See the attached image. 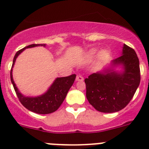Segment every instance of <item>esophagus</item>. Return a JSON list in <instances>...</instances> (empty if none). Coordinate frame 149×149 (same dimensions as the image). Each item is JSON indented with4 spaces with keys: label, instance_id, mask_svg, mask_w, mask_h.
Returning a JSON list of instances; mask_svg holds the SVG:
<instances>
[{
    "label": "esophagus",
    "instance_id": "34e87169",
    "mask_svg": "<svg viewBox=\"0 0 149 149\" xmlns=\"http://www.w3.org/2000/svg\"><path fill=\"white\" fill-rule=\"evenodd\" d=\"M76 81H84V77H83L81 75H80V74H78V75H77V77H76Z\"/></svg>",
    "mask_w": 149,
    "mask_h": 149
}]
</instances>
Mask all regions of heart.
<instances>
[{
  "label": "heart",
  "mask_w": 149,
  "mask_h": 149,
  "mask_svg": "<svg viewBox=\"0 0 149 149\" xmlns=\"http://www.w3.org/2000/svg\"><path fill=\"white\" fill-rule=\"evenodd\" d=\"M98 53V49L97 48H93V49H91L90 51L88 52V57L89 58H93ZM109 55V52L108 51H107V50H102V51L100 52L99 54V58L101 60H106L107 57H108Z\"/></svg>",
  "instance_id": "heart-1"
}]
</instances>
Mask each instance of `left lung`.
Returning <instances> with one entry per match:
<instances>
[{
	"label": "left lung",
	"instance_id": "obj_1",
	"mask_svg": "<svg viewBox=\"0 0 149 149\" xmlns=\"http://www.w3.org/2000/svg\"><path fill=\"white\" fill-rule=\"evenodd\" d=\"M122 65L118 73L104 70L93 73L85 79L86 98L95 110L114 113L125 108L131 101L140 83L139 62L132 48L124 45L122 55L112 61V65Z\"/></svg>",
	"mask_w": 149,
	"mask_h": 149
}]
</instances>
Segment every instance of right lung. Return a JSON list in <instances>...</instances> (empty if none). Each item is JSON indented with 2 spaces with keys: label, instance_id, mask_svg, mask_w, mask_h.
I'll use <instances>...</instances> for the list:
<instances>
[{
  "label": "right lung",
  "instance_id": "obj_1",
  "mask_svg": "<svg viewBox=\"0 0 149 149\" xmlns=\"http://www.w3.org/2000/svg\"><path fill=\"white\" fill-rule=\"evenodd\" d=\"M45 46V44H32L28 46H26L25 48H22L17 51L14 58H13V68L14 63L17 56L22 53V51L26 48H33L36 46ZM11 68L10 71V78L11 82L13 85V87L15 91L18 100L20 101L22 104L25 108L30 111L36 113L38 114H48L54 113L60 107L64 99L65 98L68 90L74 84V81L75 80L76 74L67 76L63 77H57L51 85V87L45 94L42 95L38 97H25L18 90V88L15 86L14 81L13 78V69Z\"/></svg>",
  "mask_w": 149,
  "mask_h": 149
}]
</instances>
